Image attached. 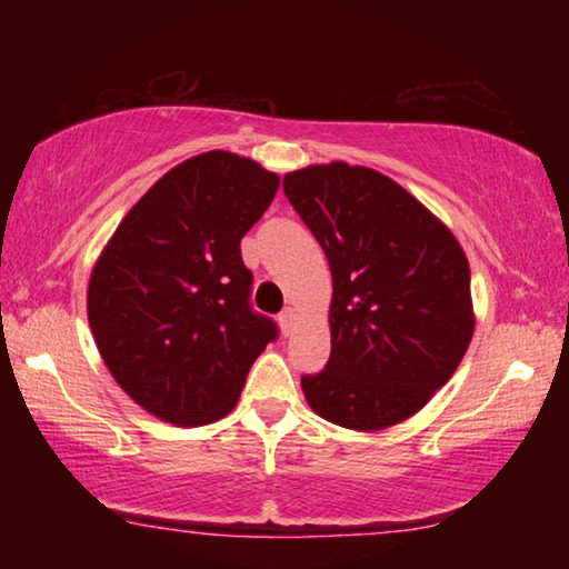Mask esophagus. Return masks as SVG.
I'll use <instances>...</instances> for the list:
<instances>
[{
	"mask_svg": "<svg viewBox=\"0 0 569 569\" xmlns=\"http://www.w3.org/2000/svg\"><path fill=\"white\" fill-rule=\"evenodd\" d=\"M296 308H286V311L278 316V323H281V331H283V336H291L293 333V329H296Z\"/></svg>",
	"mask_w": 569,
	"mask_h": 569,
	"instance_id": "1",
	"label": "esophagus"
}]
</instances>
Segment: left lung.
Returning <instances> with one entry per match:
<instances>
[{
  "label": "left lung",
  "instance_id": "left-lung-1",
  "mask_svg": "<svg viewBox=\"0 0 569 569\" xmlns=\"http://www.w3.org/2000/svg\"><path fill=\"white\" fill-rule=\"evenodd\" d=\"M286 198L331 266V356L301 377L326 421L379 431L445 387L475 333L469 261L411 192L349 162L286 172Z\"/></svg>",
  "mask_w": 569,
  "mask_h": 569
}]
</instances>
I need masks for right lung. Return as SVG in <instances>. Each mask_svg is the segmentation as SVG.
<instances>
[{"label":"right lung","instance_id":"obj_1","mask_svg":"<svg viewBox=\"0 0 569 569\" xmlns=\"http://www.w3.org/2000/svg\"><path fill=\"white\" fill-rule=\"evenodd\" d=\"M278 182L226 150L180 162L130 208L92 268L88 319L102 361L162 421L223 419L278 336L250 308L253 273L240 258Z\"/></svg>","mask_w":569,"mask_h":569}]
</instances>
